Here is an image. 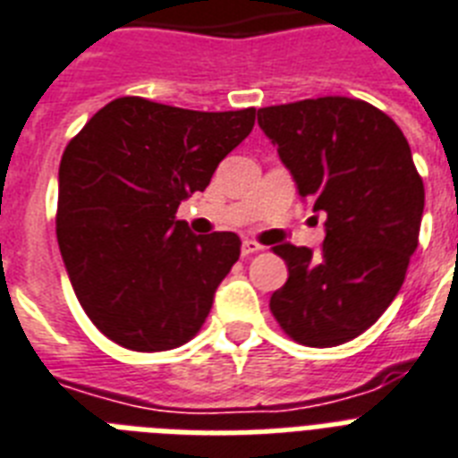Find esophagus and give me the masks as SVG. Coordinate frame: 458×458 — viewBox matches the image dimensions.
<instances>
[{
    "instance_id": "34e87169",
    "label": "esophagus",
    "mask_w": 458,
    "mask_h": 458,
    "mask_svg": "<svg viewBox=\"0 0 458 458\" xmlns=\"http://www.w3.org/2000/svg\"><path fill=\"white\" fill-rule=\"evenodd\" d=\"M261 244L254 240H244L242 242V256H251V254H259L261 251Z\"/></svg>"
}]
</instances>
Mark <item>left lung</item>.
<instances>
[{
    "label": "left lung",
    "instance_id": "1",
    "mask_svg": "<svg viewBox=\"0 0 458 458\" xmlns=\"http://www.w3.org/2000/svg\"><path fill=\"white\" fill-rule=\"evenodd\" d=\"M301 197L325 211L318 254L280 244L289 277L270 313L296 344L332 348L367 332L393 303L419 247L423 181L400 126L345 96L259 110Z\"/></svg>",
    "mask_w": 458,
    "mask_h": 458
}]
</instances>
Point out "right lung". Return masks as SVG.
Wrapping results in <instances>:
<instances>
[{
	"mask_svg": "<svg viewBox=\"0 0 458 458\" xmlns=\"http://www.w3.org/2000/svg\"><path fill=\"white\" fill-rule=\"evenodd\" d=\"M254 120L256 107L202 113L122 96L68 143L55 237L80 306L110 341L157 352L202 329L242 242L192 235L176 211L209 185Z\"/></svg>",
	"mask_w": 458,
	"mask_h": 458,
	"instance_id": "right-lung-1",
	"label": "right lung"
}]
</instances>
